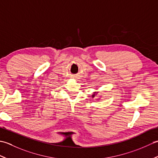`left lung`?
I'll list each match as a JSON object with an SVG mask.
<instances>
[{"label":"left lung","instance_id":"1","mask_svg":"<svg viewBox=\"0 0 158 158\" xmlns=\"http://www.w3.org/2000/svg\"><path fill=\"white\" fill-rule=\"evenodd\" d=\"M94 96H95V94H94L92 95V97H94Z\"/></svg>","mask_w":158,"mask_h":158}]
</instances>
